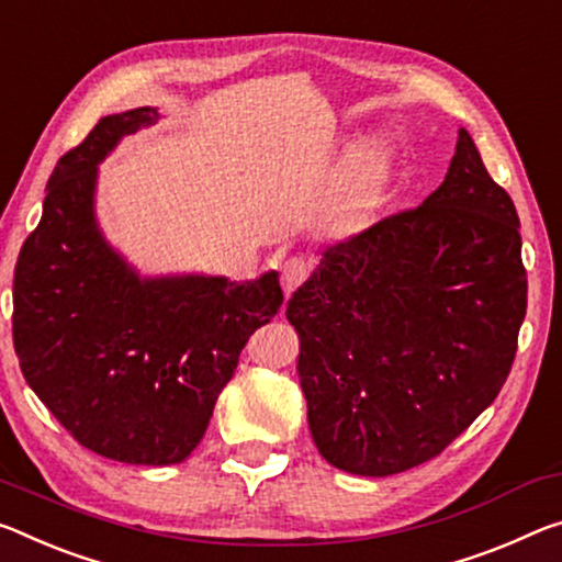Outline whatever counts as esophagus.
Listing matches in <instances>:
<instances>
[{"label":"esophagus","mask_w":562,"mask_h":562,"mask_svg":"<svg viewBox=\"0 0 562 562\" xmlns=\"http://www.w3.org/2000/svg\"><path fill=\"white\" fill-rule=\"evenodd\" d=\"M310 272H313V260H307V257H290V260L282 265L284 295H292V292L310 278Z\"/></svg>","instance_id":"esophagus-1"}]
</instances>
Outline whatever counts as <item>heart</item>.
<instances>
[{"label": "heart", "instance_id": "b5f03b06", "mask_svg": "<svg viewBox=\"0 0 562 562\" xmlns=\"http://www.w3.org/2000/svg\"><path fill=\"white\" fill-rule=\"evenodd\" d=\"M380 177V159L375 155H364L352 169V198L362 202L372 192Z\"/></svg>", "mask_w": 562, "mask_h": 562}]
</instances>
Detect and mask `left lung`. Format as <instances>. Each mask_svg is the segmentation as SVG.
I'll use <instances>...</instances> for the list:
<instances>
[{
    "instance_id": "obj_1",
    "label": "left lung",
    "mask_w": 562,
    "mask_h": 562,
    "mask_svg": "<svg viewBox=\"0 0 562 562\" xmlns=\"http://www.w3.org/2000/svg\"><path fill=\"white\" fill-rule=\"evenodd\" d=\"M520 220L458 132L445 182L327 247L288 302L319 456L352 475L423 465L510 375L528 307Z\"/></svg>"
}]
</instances>
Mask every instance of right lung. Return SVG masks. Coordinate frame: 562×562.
<instances>
[{
  "instance_id": "1",
  "label": "right lung",
  "mask_w": 562,
  "mask_h": 562,
  "mask_svg": "<svg viewBox=\"0 0 562 562\" xmlns=\"http://www.w3.org/2000/svg\"><path fill=\"white\" fill-rule=\"evenodd\" d=\"M157 117L153 106L110 114L59 157L14 267L12 335L26 385L79 445L130 465L190 458L249 335L284 300L278 272L142 280L106 245L97 165Z\"/></svg>"
}]
</instances>
